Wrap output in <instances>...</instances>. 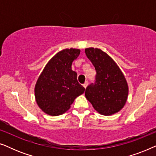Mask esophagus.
Segmentation results:
<instances>
[{
	"instance_id": "1",
	"label": "esophagus",
	"mask_w": 156,
	"mask_h": 156,
	"mask_svg": "<svg viewBox=\"0 0 156 156\" xmlns=\"http://www.w3.org/2000/svg\"><path fill=\"white\" fill-rule=\"evenodd\" d=\"M88 84H89V82H87H87H85L84 84H83V87H84V88H85V89H86V88H87V86H88Z\"/></svg>"
}]
</instances>
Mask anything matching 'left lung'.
Instances as JSON below:
<instances>
[{
	"label": "left lung",
	"mask_w": 156,
	"mask_h": 156,
	"mask_svg": "<svg viewBox=\"0 0 156 156\" xmlns=\"http://www.w3.org/2000/svg\"><path fill=\"white\" fill-rule=\"evenodd\" d=\"M85 54L95 68V81L86 88L85 97L104 116L118 112L126 102L129 87L118 65L100 49L87 48Z\"/></svg>",
	"instance_id": "1"
}]
</instances>
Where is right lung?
Segmentation results:
<instances>
[{
	"instance_id": "obj_1",
	"label": "right lung",
	"mask_w": 156,
	"mask_h": 156,
	"mask_svg": "<svg viewBox=\"0 0 156 156\" xmlns=\"http://www.w3.org/2000/svg\"><path fill=\"white\" fill-rule=\"evenodd\" d=\"M80 54L79 49H65L48 62L35 87L37 105L47 114L59 116L69 109L70 105L85 89L77 81L72 65Z\"/></svg>"
}]
</instances>
